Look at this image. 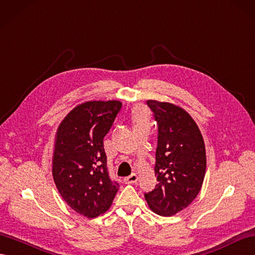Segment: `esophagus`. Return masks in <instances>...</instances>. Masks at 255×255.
Masks as SVG:
<instances>
[{"label": "esophagus", "instance_id": "esophagus-1", "mask_svg": "<svg viewBox=\"0 0 255 255\" xmlns=\"http://www.w3.org/2000/svg\"><path fill=\"white\" fill-rule=\"evenodd\" d=\"M137 179H138L137 175H136L135 173H133V174H131L129 176L124 178L123 181H124V183H126V184H135L136 182H137Z\"/></svg>", "mask_w": 255, "mask_h": 255}]
</instances>
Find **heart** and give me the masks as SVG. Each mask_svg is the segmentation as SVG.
<instances>
[{
  "label": "heart",
  "instance_id": "obj_1",
  "mask_svg": "<svg viewBox=\"0 0 255 255\" xmlns=\"http://www.w3.org/2000/svg\"><path fill=\"white\" fill-rule=\"evenodd\" d=\"M145 117V111L144 109H137L135 111V115H134V119L136 122H140L142 119H144Z\"/></svg>",
  "mask_w": 255,
  "mask_h": 255
}]
</instances>
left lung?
I'll return each mask as SVG.
<instances>
[{
    "label": "left lung",
    "instance_id": "left-lung-1",
    "mask_svg": "<svg viewBox=\"0 0 255 255\" xmlns=\"http://www.w3.org/2000/svg\"><path fill=\"white\" fill-rule=\"evenodd\" d=\"M147 105L158 127V184L146 192L145 199L156 214L171 216L199 194L207 167L206 147L199 128L183 108L157 101H147Z\"/></svg>",
    "mask_w": 255,
    "mask_h": 255
}]
</instances>
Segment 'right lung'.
<instances>
[{"label":"right lung","mask_w":255,"mask_h":255,"mask_svg":"<svg viewBox=\"0 0 255 255\" xmlns=\"http://www.w3.org/2000/svg\"><path fill=\"white\" fill-rule=\"evenodd\" d=\"M122 107L118 101L86 102L59 124L53 153V178L60 196L89 219L106 212L119 184L109 176L104 137Z\"/></svg>","instance_id":"add662e5"}]
</instances>
